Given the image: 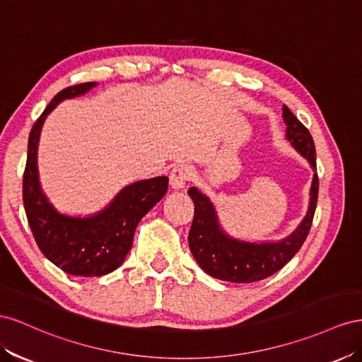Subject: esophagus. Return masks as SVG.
Here are the masks:
<instances>
[{"label":"esophagus","instance_id":"1","mask_svg":"<svg viewBox=\"0 0 362 362\" xmlns=\"http://www.w3.org/2000/svg\"><path fill=\"white\" fill-rule=\"evenodd\" d=\"M191 177V170L188 165H177L170 173V187L174 191H182L187 187V182Z\"/></svg>","mask_w":362,"mask_h":362}]
</instances>
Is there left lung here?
I'll return each instance as SVG.
<instances>
[{"mask_svg":"<svg viewBox=\"0 0 362 362\" xmlns=\"http://www.w3.org/2000/svg\"><path fill=\"white\" fill-rule=\"evenodd\" d=\"M282 112L284 122L286 124V141L308 160L314 173L306 215L290 235L277 241H245L235 238L224 230L215 204L208 195L195 187H191L188 191L195 206L188 236L189 250L202 270L220 281L250 284L277 273L300 250L311 229L318 197L314 141L311 133L285 105Z\"/></svg>","mask_w":362,"mask_h":362,"instance_id":"1","label":"left lung"}]
</instances>
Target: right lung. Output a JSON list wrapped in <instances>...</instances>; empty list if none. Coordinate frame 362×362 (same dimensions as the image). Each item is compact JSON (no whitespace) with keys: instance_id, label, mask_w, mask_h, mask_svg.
<instances>
[{"instance_id":"right-lung-1","label":"right lung","mask_w":362,"mask_h":362,"mask_svg":"<svg viewBox=\"0 0 362 362\" xmlns=\"http://www.w3.org/2000/svg\"><path fill=\"white\" fill-rule=\"evenodd\" d=\"M97 85L90 81L71 86L51 100L30 132L23 183L25 214L40 252L65 273L83 277L105 276L117 270L132 249L133 235L142 216L162 200L168 188L165 175L136 180L118 191L105 208L89 215L60 212L51 203L40 183L37 167L42 126L59 103L83 97Z\"/></svg>"}]
</instances>
